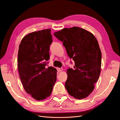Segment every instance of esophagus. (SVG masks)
I'll use <instances>...</instances> for the list:
<instances>
[{"label":"esophagus","mask_w":120,"mask_h":120,"mask_svg":"<svg viewBox=\"0 0 120 120\" xmlns=\"http://www.w3.org/2000/svg\"><path fill=\"white\" fill-rule=\"evenodd\" d=\"M58 70H59V71H63V68H59V69H58Z\"/></svg>","instance_id":"obj_1"}]
</instances>
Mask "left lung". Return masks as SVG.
<instances>
[{
	"mask_svg": "<svg viewBox=\"0 0 120 120\" xmlns=\"http://www.w3.org/2000/svg\"><path fill=\"white\" fill-rule=\"evenodd\" d=\"M54 35L63 42L75 62L74 68L67 70L65 88L75 99H84L93 91L100 75L101 53L97 39L89 31L76 26L64 28Z\"/></svg>",
	"mask_w": 120,
	"mask_h": 120,
	"instance_id": "1",
	"label": "left lung"
}]
</instances>
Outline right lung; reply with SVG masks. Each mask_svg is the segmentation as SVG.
I'll return each mask as SVG.
<instances>
[{
	"instance_id": "right-lung-1",
	"label": "right lung",
	"mask_w": 120,
	"mask_h": 120,
	"mask_svg": "<svg viewBox=\"0 0 120 120\" xmlns=\"http://www.w3.org/2000/svg\"><path fill=\"white\" fill-rule=\"evenodd\" d=\"M50 31L46 29L29 34L19 46L17 68L21 82L26 92L38 101L51 95L56 81V69L46 68L52 42Z\"/></svg>"
}]
</instances>
